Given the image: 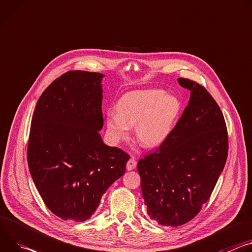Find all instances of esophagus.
<instances>
[{"label":"esophagus","instance_id":"1","mask_svg":"<svg viewBox=\"0 0 252 252\" xmlns=\"http://www.w3.org/2000/svg\"><path fill=\"white\" fill-rule=\"evenodd\" d=\"M135 167H136V161H135V158L133 157H131L126 163V169H127V171H131Z\"/></svg>","mask_w":252,"mask_h":252}]
</instances>
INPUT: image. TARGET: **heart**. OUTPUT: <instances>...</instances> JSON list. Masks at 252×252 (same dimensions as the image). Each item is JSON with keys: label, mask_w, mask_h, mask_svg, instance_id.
I'll return each instance as SVG.
<instances>
[{"label": "heart", "mask_w": 252, "mask_h": 252, "mask_svg": "<svg viewBox=\"0 0 252 252\" xmlns=\"http://www.w3.org/2000/svg\"><path fill=\"white\" fill-rule=\"evenodd\" d=\"M180 103L173 95L159 89L134 90L124 94L117 110L106 113L109 138L118 143L126 139L129 126H134L139 144L147 149L162 144L169 135L178 116Z\"/></svg>", "instance_id": "obj_1"}]
</instances>
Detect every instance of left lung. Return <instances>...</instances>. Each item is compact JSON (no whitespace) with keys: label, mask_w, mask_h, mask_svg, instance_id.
I'll use <instances>...</instances> for the list:
<instances>
[{"label":"left lung","mask_w":252,"mask_h":252,"mask_svg":"<svg viewBox=\"0 0 252 252\" xmlns=\"http://www.w3.org/2000/svg\"><path fill=\"white\" fill-rule=\"evenodd\" d=\"M178 82L190 90L188 105L162 145L138 163L148 215L174 227L192 220L209 200L228 155L226 124L214 98L195 81Z\"/></svg>","instance_id":"1"}]
</instances>
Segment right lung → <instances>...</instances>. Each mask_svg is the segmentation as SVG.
Segmentation results:
<instances>
[{
  "label": "right lung",
  "instance_id": "right-lung-1",
  "mask_svg": "<svg viewBox=\"0 0 252 252\" xmlns=\"http://www.w3.org/2000/svg\"><path fill=\"white\" fill-rule=\"evenodd\" d=\"M102 78L97 72L68 71L44 90L34 110L29 171L44 203L63 220L89 219L129 158L100 136Z\"/></svg>",
  "mask_w": 252,
  "mask_h": 252
}]
</instances>
